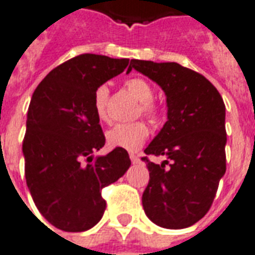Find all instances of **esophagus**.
Instances as JSON below:
<instances>
[{
    "mask_svg": "<svg viewBox=\"0 0 255 255\" xmlns=\"http://www.w3.org/2000/svg\"><path fill=\"white\" fill-rule=\"evenodd\" d=\"M129 158H131L132 163H139V162H140V158H139V155H136V153H133V152L129 153Z\"/></svg>",
    "mask_w": 255,
    "mask_h": 255,
    "instance_id": "34e87169",
    "label": "esophagus"
}]
</instances>
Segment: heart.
<instances>
[{
	"label": "heart",
	"mask_w": 255,
	"mask_h": 255,
	"mask_svg": "<svg viewBox=\"0 0 255 255\" xmlns=\"http://www.w3.org/2000/svg\"><path fill=\"white\" fill-rule=\"evenodd\" d=\"M124 87L132 96L139 102L137 115H143L147 119L156 123L160 119V108L153 102V89L148 81L141 77H129L124 81ZM110 91L106 85H100L95 89L93 93V110L95 114L102 122L108 120L107 114V103H108ZM149 135V129L144 122H133L128 124H116L108 129L106 133L107 143L111 147H118L128 151H135L140 147Z\"/></svg>",
	"instance_id": "obj_1"
}]
</instances>
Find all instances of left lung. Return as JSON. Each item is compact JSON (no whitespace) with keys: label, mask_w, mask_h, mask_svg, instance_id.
Returning a JSON list of instances; mask_svg holds the SVG:
<instances>
[{"label":"left lung","mask_w":255,"mask_h":255,"mask_svg":"<svg viewBox=\"0 0 255 255\" xmlns=\"http://www.w3.org/2000/svg\"><path fill=\"white\" fill-rule=\"evenodd\" d=\"M132 68L162 87L167 122L144 149L149 182L143 209L155 225L184 229L205 217L226 172L225 103L205 76L178 63L131 60ZM148 154L166 156L160 165Z\"/></svg>","instance_id":"obj_1"}]
</instances>
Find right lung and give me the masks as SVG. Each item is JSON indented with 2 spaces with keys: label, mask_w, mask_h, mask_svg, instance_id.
Listing matches in <instances>:
<instances>
[{
  "label": "right lung",
  "mask_w": 255,
  "mask_h": 255,
  "mask_svg": "<svg viewBox=\"0 0 255 255\" xmlns=\"http://www.w3.org/2000/svg\"><path fill=\"white\" fill-rule=\"evenodd\" d=\"M128 63L79 54L52 69L33 93L22 140L25 179L38 211L56 229L79 233L95 226L106 211L102 190L131 166L118 147L92 158L106 144L93 110L95 89Z\"/></svg>",
  "instance_id": "right-lung-1"
}]
</instances>
